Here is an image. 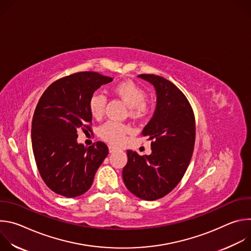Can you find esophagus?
Listing matches in <instances>:
<instances>
[{
    "mask_svg": "<svg viewBox=\"0 0 251 251\" xmlns=\"http://www.w3.org/2000/svg\"><path fill=\"white\" fill-rule=\"evenodd\" d=\"M119 149L117 148V147H115V146H112V145H110L109 146V152L110 153H114V152H116V151H118Z\"/></svg>",
    "mask_w": 251,
    "mask_h": 251,
    "instance_id": "esophagus-1",
    "label": "esophagus"
}]
</instances>
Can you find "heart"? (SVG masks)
<instances>
[{"label":"heart","mask_w":251,"mask_h":251,"mask_svg":"<svg viewBox=\"0 0 251 251\" xmlns=\"http://www.w3.org/2000/svg\"><path fill=\"white\" fill-rule=\"evenodd\" d=\"M112 91L129 106V115L132 118L141 119L148 114L150 106L146 101L147 93L135 82L130 80L119 82ZM106 101V96L102 93H94L90 97L88 108L93 118L100 119L103 116ZM130 131V128L124 124L108 121L100 128L99 133L105 141L112 144H120L124 140V136Z\"/></svg>","instance_id":"obj_1"}]
</instances>
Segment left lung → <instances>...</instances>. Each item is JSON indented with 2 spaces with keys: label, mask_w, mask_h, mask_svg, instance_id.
Masks as SVG:
<instances>
[{
  "label": "left lung",
  "mask_w": 251,
  "mask_h": 251,
  "mask_svg": "<svg viewBox=\"0 0 251 251\" xmlns=\"http://www.w3.org/2000/svg\"><path fill=\"white\" fill-rule=\"evenodd\" d=\"M156 91V108L142 135L152 141L150 155L128 150L122 171L126 188L136 197L155 201L168 195L184 176L195 146L196 122L192 107L171 81L154 75H140Z\"/></svg>",
  "instance_id": "8db88e82"
}]
</instances>
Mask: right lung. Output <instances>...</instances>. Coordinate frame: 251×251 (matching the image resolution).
Segmentation results:
<instances>
[{"instance_id":"1","label":"right lung","mask_w":251,"mask_h":251,"mask_svg":"<svg viewBox=\"0 0 251 251\" xmlns=\"http://www.w3.org/2000/svg\"><path fill=\"white\" fill-rule=\"evenodd\" d=\"M112 77L83 71L56 80L42 95L31 124L32 151L46 185L54 193L75 198L92 186L108 147L97 142L85 147L77 131H90L88 102L94 91Z\"/></svg>"}]
</instances>
